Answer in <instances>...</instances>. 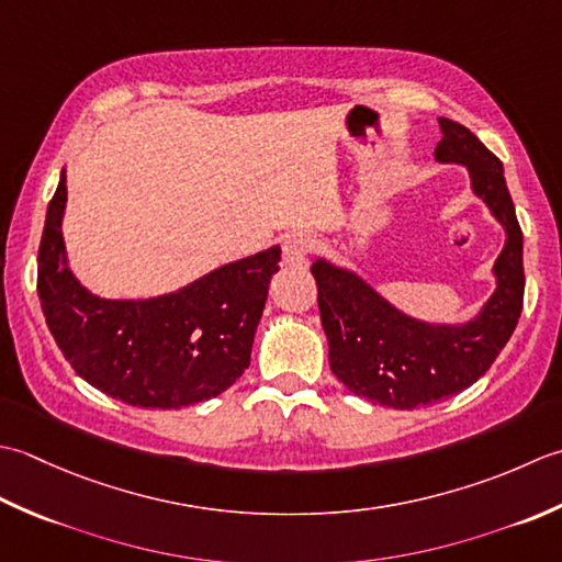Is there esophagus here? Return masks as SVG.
Wrapping results in <instances>:
<instances>
[{
  "mask_svg": "<svg viewBox=\"0 0 562 562\" xmlns=\"http://www.w3.org/2000/svg\"><path fill=\"white\" fill-rule=\"evenodd\" d=\"M315 245V239L305 233H291L283 237V261L289 267H303L307 255Z\"/></svg>",
  "mask_w": 562,
  "mask_h": 562,
  "instance_id": "1",
  "label": "esophagus"
}]
</instances>
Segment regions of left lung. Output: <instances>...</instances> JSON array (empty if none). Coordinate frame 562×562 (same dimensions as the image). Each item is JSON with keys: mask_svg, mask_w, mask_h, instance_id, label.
Returning a JSON list of instances; mask_svg holds the SVG:
<instances>
[{"mask_svg": "<svg viewBox=\"0 0 562 562\" xmlns=\"http://www.w3.org/2000/svg\"><path fill=\"white\" fill-rule=\"evenodd\" d=\"M441 165H463L471 189L505 227L507 239L492 267L495 293L473 319L437 325L409 317L359 273L317 257V305L329 341V369L353 395L373 405L415 409L465 391L483 375L512 337L524 303V235L514 213L505 169L477 137L439 119Z\"/></svg>", "mask_w": 562, "mask_h": 562, "instance_id": "left-lung-1", "label": "left lung"}]
</instances>
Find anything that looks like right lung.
I'll return each mask as SVG.
<instances>
[{
	"instance_id": "obj_1",
	"label": "right lung",
	"mask_w": 562,
	"mask_h": 562,
	"mask_svg": "<svg viewBox=\"0 0 562 562\" xmlns=\"http://www.w3.org/2000/svg\"><path fill=\"white\" fill-rule=\"evenodd\" d=\"M65 169L45 213L38 297L79 378L135 407L177 409L227 391L245 373L281 247L231 261L175 293L111 301L77 281L63 239Z\"/></svg>"
}]
</instances>
